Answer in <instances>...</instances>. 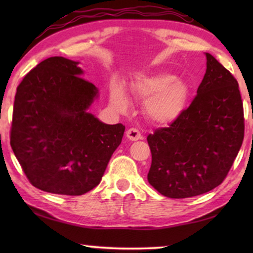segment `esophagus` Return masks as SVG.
Here are the masks:
<instances>
[{"mask_svg": "<svg viewBox=\"0 0 253 253\" xmlns=\"http://www.w3.org/2000/svg\"><path fill=\"white\" fill-rule=\"evenodd\" d=\"M127 137L130 140H138V139L142 138V132L137 129V128L131 127L127 130Z\"/></svg>", "mask_w": 253, "mask_h": 253, "instance_id": "obj_1", "label": "esophagus"}]
</instances>
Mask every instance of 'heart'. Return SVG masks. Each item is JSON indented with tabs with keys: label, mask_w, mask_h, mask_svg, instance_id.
<instances>
[{
	"label": "heart",
	"mask_w": 253,
	"mask_h": 253,
	"mask_svg": "<svg viewBox=\"0 0 253 253\" xmlns=\"http://www.w3.org/2000/svg\"><path fill=\"white\" fill-rule=\"evenodd\" d=\"M137 97L146 100L145 110L147 116L156 123H169L181 115L188 99V88L176 77L158 74L151 77H139L132 84ZM111 102L119 110L127 109L128 97L121 87L111 90Z\"/></svg>",
	"instance_id": "b5f03b06"
}]
</instances>
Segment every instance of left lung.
Instances as JSON below:
<instances>
[{"mask_svg": "<svg viewBox=\"0 0 253 253\" xmlns=\"http://www.w3.org/2000/svg\"><path fill=\"white\" fill-rule=\"evenodd\" d=\"M245 115L237 79L207 53V72L191 105L147 136V179L170 199L192 198L224 181L241 148Z\"/></svg>", "mask_w": 253, "mask_h": 253, "instance_id": "obj_1", "label": "left lung"}]
</instances>
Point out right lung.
Masks as SVG:
<instances>
[{"label":"right lung","mask_w":253,"mask_h":253,"mask_svg":"<svg viewBox=\"0 0 253 253\" xmlns=\"http://www.w3.org/2000/svg\"><path fill=\"white\" fill-rule=\"evenodd\" d=\"M77 65L48 58L16 88L11 147L29 182L49 193L83 195L96 187L125 131L87 113L97 89Z\"/></svg>","instance_id":"add662e5"}]
</instances>
